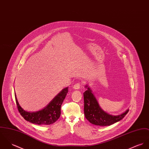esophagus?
Wrapping results in <instances>:
<instances>
[{"mask_svg":"<svg viewBox=\"0 0 149 149\" xmlns=\"http://www.w3.org/2000/svg\"><path fill=\"white\" fill-rule=\"evenodd\" d=\"M80 86H81V83H77V84H75L74 85L73 88H74V90H78V89L80 88Z\"/></svg>","mask_w":149,"mask_h":149,"instance_id":"esophagus-1","label":"esophagus"}]
</instances>
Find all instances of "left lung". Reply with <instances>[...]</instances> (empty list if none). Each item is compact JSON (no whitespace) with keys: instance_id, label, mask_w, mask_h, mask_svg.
<instances>
[{"instance_id":"obj_1","label":"left lung","mask_w":149,"mask_h":149,"mask_svg":"<svg viewBox=\"0 0 149 149\" xmlns=\"http://www.w3.org/2000/svg\"><path fill=\"white\" fill-rule=\"evenodd\" d=\"M85 87L87 90L83 93L84 113L86 118L91 123L100 126H110L122 120L129 112V110L127 109L125 113L118 116L108 114L100 108L90 88L87 85Z\"/></svg>"}]
</instances>
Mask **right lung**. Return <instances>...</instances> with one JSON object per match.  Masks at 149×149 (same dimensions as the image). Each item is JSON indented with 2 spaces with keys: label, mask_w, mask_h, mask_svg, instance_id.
I'll return each mask as SVG.
<instances>
[{
  "label": "right lung",
  "mask_w": 149,
  "mask_h": 149,
  "mask_svg": "<svg viewBox=\"0 0 149 149\" xmlns=\"http://www.w3.org/2000/svg\"><path fill=\"white\" fill-rule=\"evenodd\" d=\"M68 87L63 88L43 109L37 111H27L19 105L15 93L17 109L24 119L36 125H49L55 123L61 116V105L66 98Z\"/></svg>",
  "instance_id": "right-lung-1"
}]
</instances>
